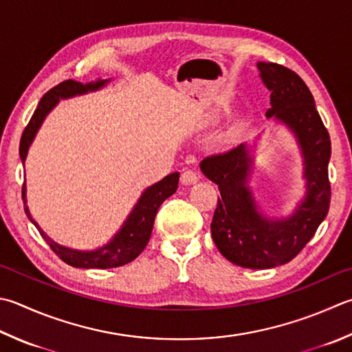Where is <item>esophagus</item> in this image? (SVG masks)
Returning a JSON list of instances; mask_svg holds the SVG:
<instances>
[{"label":"esophagus","mask_w":352,"mask_h":352,"mask_svg":"<svg viewBox=\"0 0 352 352\" xmlns=\"http://www.w3.org/2000/svg\"><path fill=\"white\" fill-rule=\"evenodd\" d=\"M197 179H199V176H197L196 171H195V170H190V168L184 170V171H182V175H181V182H182L184 185L196 184V182H197Z\"/></svg>","instance_id":"34e87169"}]
</instances>
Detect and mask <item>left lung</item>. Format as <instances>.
<instances>
[{"mask_svg":"<svg viewBox=\"0 0 352 352\" xmlns=\"http://www.w3.org/2000/svg\"><path fill=\"white\" fill-rule=\"evenodd\" d=\"M257 69L271 91L267 118L287 125L300 147L307 181L303 201L293 214L283 219H270L258 211L248 187L253 157L247 144L205 157L201 170L221 191L211 222L217 250L239 267L265 270L293 261L327 217L331 139L313 95L296 72L274 63H257Z\"/></svg>","mask_w":352,"mask_h":352,"instance_id":"left-lung-1","label":"left lung"}]
</instances>
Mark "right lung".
I'll return each instance as SVG.
<instances>
[{
  "label": "right lung",
  "mask_w": 352,
  "mask_h": 352,
  "mask_svg": "<svg viewBox=\"0 0 352 352\" xmlns=\"http://www.w3.org/2000/svg\"><path fill=\"white\" fill-rule=\"evenodd\" d=\"M110 79H96V81H91L87 84L73 81V79H67L61 84L55 85V87L50 89L47 94H45L41 101H39L36 110L33 111L28 127L24 129L21 142H19V157H21V162L24 164L25 157H28V151L33 139H35L36 131L41 127L43 121L50 113V110L55 107L59 102V99L72 98L76 95H84L87 91H95L102 89L105 84H107ZM179 182V173H171L165 176L162 181L156 182L151 185L147 190L144 191L142 196L139 197L138 204L135 208L131 210L129 217L125 219L122 223L121 230L111 237V241L104 245V247L91 251H78L72 250L67 247H63L56 242H53L52 239L44 233V231L39 228V225L33 221V217L29 211V207L25 205V182L23 185V201H24V211L30 222L38 228L39 234L43 236L45 242L49 243V247L53 250L61 261H64L67 265H72L75 268H116L122 267V265L129 263L142 253L145 245L148 243L151 230H153V222L159 207L165 201V199L170 197L175 193L177 188Z\"/></svg>",
  "instance_id": "obj_1"
}]
</instances>
